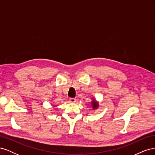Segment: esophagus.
I'll return each instance as SVG.
<instances>
[{
	"instance_id": "34e87169",
	"label": "esophagus",
	"mask_w": 155,
	"mask_h": 155,
	"mask_svg": "<svg viewBox=\"0 0 155 155\" xmlns=\"http://www.w3.org/2000/svg\"><path fill=\"white\" fill-rule=\"evenodd\" d=\"M69 100H70V102H72V103H75V102L76 101V98H74V97H70V99H69Z\"/></svg>"
}]
</instances>
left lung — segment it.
<instances>
[{
	"label": "left lung",
	"mask_w": 155,
	"mask_h": 155,
	"mask_svg": "<svg viewBox=\"0 0 155 155\" xmlns=\"http://www.w3.org/2000/svg\"><path fill=\"white\" fill-rule=\"evenodd\" d=\"M92 109H96V108L98 107V104H97V102L95 101L94 100V101L92 102Z\"/></svg>",
	"instance_id": "obj_1"
}]
</instances>
